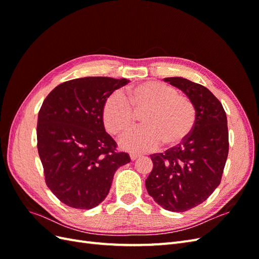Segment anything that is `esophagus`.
I'll return each instance as SVG.
<instances>
[{"label":"esophagus","instance_id":"34e87169","mask_svg":"<svg viewBox=\"0 0 259 259\" xmlns=\"http://www.w3.org/2000/svg\"><path fill=\"white\" fill-rule=\"evenodd\" d=\"M130 156H131V160H132V161H135L136 159L139 158L140 155H139V154H136V153H131Z\"/></svg>","mask_w":259,"mask_h":259}]
</instances>
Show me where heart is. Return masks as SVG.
<instances>
[{
    "mask_svg": "<svg viewBox=\"0 0 259 259\" xmlns=\"http://www.w3.org/2000/svg\"><path fill=\"white\" fill-rule=\"evenodd\" d=\"M109 96L103 107V121L112 135H121L134 126L136 114L144 112L145 126L128 132L120 145L126 151L148 152L164 147H176L192 133L197 112L192 101L179 95L173 86L158 81H145L126 91Z\"/></svg>",
    "mask_w": 259,
    "mask_h": 259,
    "instance_id": "obj_1",
    "label": "heart"
}]
</instances>
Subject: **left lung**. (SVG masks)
<instances>
[{"instance_id":"left-lung-1","label":"left lung","mask_w":259,"mask_h":259,"mask_svg":"<svg viewBox=\"0 0 259 259\" xmlns=\"http://www.w3.org/2000/svg\"><path fill=\"white\" fill-rule=\"evenodd\" d=\"M163 81L185 93L197 117L185 142L150 155L153 168L146 188L160 206L179 213L201 204L221 184L229 149L228 126L223 105L205 86L180 76Z\"/></svg>"}]
</instances>
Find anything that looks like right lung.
<instances>
[{
  "mask_svg": "<svg viewBox=\"0 0 259 259\" xmlns=\"http://www.w3.org/2000/svg\"><path fill=\"white\" fill-rule=\"evenodd\" d=\"M127 79L86 76L56 86L37 116V151L51 191L66 205L91 209L110 190L115 170L131 162L105 130L103 107Z\"/></svg>",
  "mask_w": 259,
  "mask_h": 259,
  "instance_id": "1",
  "label": "right lung"
}]
</instances>
